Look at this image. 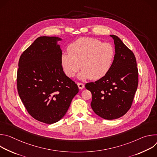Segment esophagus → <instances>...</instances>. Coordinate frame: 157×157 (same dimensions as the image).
Instances as JSON below:
<instances>
[{
	"mask_svg": "<svg viewBox=\"0 0 157 157\" xmlns=\"http://www.w3.org/2000/svg\"><path fill=\"white\" fill-rule=\"evenodd\" d=\"M77 84H78V86L79 89H82L84 87V84L81 83V82H78Z\"/></svg>",
	"mask_w": 157,
	"mask_h": 157,
	"instance_id": "obj_1",
	"label": "esophagus"
}]
</instances>
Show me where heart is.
Listing matches in <instances>:
<instances>
[{
    "label": "heart",
    "instance_id": "1",
    "mask_svg": "<svg viewBox=\"0 0 157 157\" xmlns=\"http://www.w3.org/2000/svg\"><path fill=\"white\" fill-rule=\"evenodd\" d=\"M68 51L61 58L65 74L73 78L81 66L79 77L93 81L102 78L109 72L116 54L112 44L88 37L80 38L71 43Z\"/></svg>",
    "mask_w": 157,
    "mask_h": 157
}]
</instances>
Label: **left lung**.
Here are the masks:
<instances>
[{"instance_id": "8db88e82", "label": "left lung", "mask_w": 157, "mask_h": 157, "mask_svg": "<svg viewBox=\"0 0 157 157\" xmlns=\"http://www.w3.org/2000/svg\"><path fill=\"white\" fill-rule=\"evenodd\" d=\"M110 36L114 39L116 51L110 70L102 78L85 85L92 94L93 111L107 120L118 119L127 113L139 82L135 55L118 36Z\"/></svg>"}]
</instances>
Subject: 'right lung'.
I'll return each instance as SVG.
<instances>
[{"instance_id":"1","label":"right lung","mask_w":157,"mask_h":157,"mask_svg":"<svg viewBox=\"0 0 157 157\" xmlns=\"http://www.w3.org/2000/svg\"><path fill=\"white\" fill-rule=\"evenodd\" d=\"M56 36H40L20 57L17 75L18 95L29 114L48 124L66 114L79 92L77 84L64 74L62 52Z\"/></svg>"}]
</instances>
